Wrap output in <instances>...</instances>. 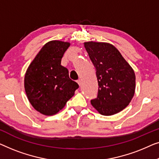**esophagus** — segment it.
I'll return each instance as SVG.
<instances>
[{
	"label": "esophagus",
	"mask_w": 159,
	"mask_h": 159,
	"mask_svg": "<svg viewBox=\"0 0 159 159\" xmlns=\"http://www.w3.org/2000/svg\"><path fill=\"white\" fill-rule=\"evenodd\" d=\"M77 83H78V84H79V86H80V85H81V80H80V79L78 80H77Z\"/></svg>",
	"instance_id": "obj_1"
}]
</instances>
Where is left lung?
Here are the masks:
<instances>
[{
	"label": "left lung",
	"mask_w": 159,
	"mask_h": 159,
	"mask_svg": "<svg viewBox=\"0 0 159 159\" xmlns=\"http://www.w3.org/2000/svg\"><path fill=\"white\" fill-rule=\"evenodd\" d=\"M84 44L96 69L99 84L97 97L91 100V104L102 115L120 112L135 94L133 69L112 44L93 41Z\"/></svg>",
	"instance_id": "8db88e82"
}]
</instances>
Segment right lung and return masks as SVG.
<instances>
[{
    "instance_id": "add662e5",
    "label": "right lung",
    "mask_w": 159,
    "mask_h": 159,
    "mask_svg": "<svg viewBox=\"0 0 159 159\" xmlns=\"http://www.w3.org/2000/svg\"><path fill=\"white\" fill-rule=\"evenodd\" d=\"M70 42L52 40L42 47L24 76V89L32 107L42 115L57 114L79 88L69 78L61 59Z\"/></svg>"
}]
</instances>
